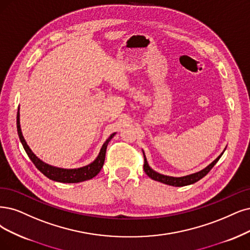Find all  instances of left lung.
Returning a JSON list of instances; mask_svg holds the SVG:
<instances>
[{"label": "left lung", "mask_w": 250, "mask_h": 250, "mask_svg": "<svg viewBox=\"0 0 250 250\" xmlns=\"http://www.w3.org/2000/svg\"><path fill=\"white\" fill-rule=\"evenodd\" d=\"M144 154V153H143ZM223 155L221 153L218 158L212 162L208 167H206L205 169H203L200 172H197L195 174H191V175H188V176H183V177H171V176H165V175H162L158 172L153 171L148 164H147V161L145 159V155H144V165H143V169L144 172L147 174V176L150 177L151 179L155 180V181H160L162 183L165 184H168V186H172V187H184V186H188V184H192L197 181H199L200 179H202L204 176L210 172V170L214 167V165L218 162V160L220 159V156Z\"/></svg>", "instance_id": "1"}]
</instances>
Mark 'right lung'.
<instances>
[{"label":"right lung","instance_id":"1","mask_svg":"<svg viewBox=\"0 0 250 250\" xmlns=\"http://www.w3.org/2000/svg\"><path fill=\"white\" fill-rule=\"evenodd\" d=\"M17 133H18V136H20L21 142L23 146L26 154L29 155V158L34 163L36 168L38 169L41 173H43L47 178L54 180V181H58V182H63V183H76V182H80V181L88 180V179H91L95 176H97L99 172L101 171V169L103 168V165L105 162V156H106L107 145H108L109 141L112 139L113 136L115 135V134H112L108 138L106 142L103 144V146H102L98 158L91 164L85 166V167L79 168V169H61V168H57V167H52V166H49L47 164L43 163L41 160L37 158V156L33 153V151L30 149V147L27 146L26 142L24 141V138L21 134V130L20 111L17 112Z\"/></svg>","mask_w":250,"mask_h":250}]
</instances>
